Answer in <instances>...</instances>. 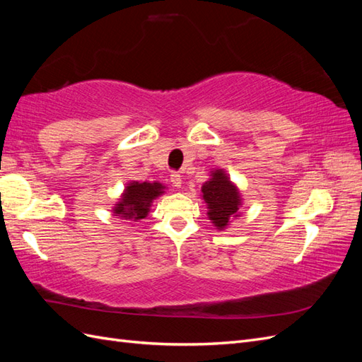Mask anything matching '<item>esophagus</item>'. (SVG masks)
Segmentation results:
<instances>
[{
  "mask_svg": "<svg viewBox=\"0 0 362 362\" xmlns=\"http://www.w3.org/2000/svg\"><path fill=\"white\" fill-rule=\"evenodd\" d=\"M170 182L175 185V187H181V184H182L181 175H180L178 172H173V173L170 175Z\"/></svg>",
  "mask_w": 362,
  "mask_h": 362,
  "instance_id": "1",
  "label": "esophagus"
}]
</instances>
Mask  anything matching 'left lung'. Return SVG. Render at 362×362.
<instances>
[{"instance_id":"obj_1","label":"left lung","mask_w":362,"mask_h":362,"mask_svg":"<svg viewBox=\"0 0 362 362\" xmlns=\"http://www.w3.org/2000/svg\"><path fill=\"white\" fill-rule=\"evenodd\" d=\"M210 177L202 185V198L208 208L206 214L217 229H225L229 225V218L238 216L242 198L223 169L213 170Z\"/></svg>"}]
</instances>
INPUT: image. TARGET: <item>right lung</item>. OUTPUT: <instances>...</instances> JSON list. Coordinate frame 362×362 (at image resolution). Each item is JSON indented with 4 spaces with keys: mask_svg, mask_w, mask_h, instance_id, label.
<instances>
[{
    "mask_svg": "<svg viewBox=\"0 0 362 362\" xmlns=\"http://www.w3.org/2000/svg\"><path fill=\"white\" fill-rule=\"evenodd\" d=\"M164 189L166 187L160 182H129L122 193V198L113 208L115 216L125 217L134 222L145 218L152 201L163 194Z\"/></svg>",
    "mask_w": 362,
    "mask_h": 362,
    "instance_id": "add662e5",
    "label": "right lung"
}]
</instances>
